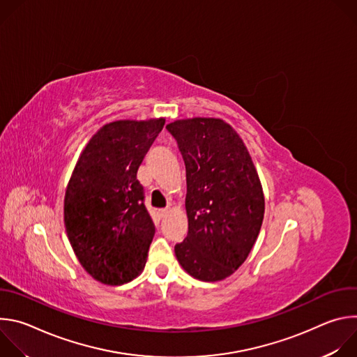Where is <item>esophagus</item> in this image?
Returning a JSON list of instances; mask_svg holds the SVG:
<instances>
[{
  "mask_svg": "<svg viewBox=\"0 0 357 357\" xmlns=\"http://www.w3.org/2000/svg\"><path fill=\"white\" fill-rule=\"evenodd\" d=\"M168 213H169V209H161V211H160V216H161V218H167Z\"/></svg>",
  "mask_w": 357,
  "mask_h": 357,
  "instance_id": "esophagus-1",
  "label": "esophagus"
}]
</instances>
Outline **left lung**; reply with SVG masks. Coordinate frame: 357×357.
<instances>
[{"mask_svg": "<svg viewBox=\"0 0 357 357\" xmlns=\"http://www.w3.org/2000/svg\"><path fill=\"white\" fill-rule=\"evenodd\" d=\"M167 130L186 168L188 236L175 245L182 268L220 281L247 259L264 218L259 174L238 134L220 119L176 120Z\"/></svg>", "mask_w": 357, "mask_h": 357, "instance_id": "obj_1", "label": "left lung"}]
</instances>
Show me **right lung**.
Returning <instances> with one entry per match:
<instances>
[{"instance_id":"1","label":"right lung","mask_w":357,"mask_h":357,"mask_svg":"<svg viewBox=\"0 0 357 357\" xmlns=\"http://www.w3.org/2000/svg\"><path fill=\"white\" fill-rule=\"evenodd\" d=\"M165 119L120 120L101 127L75 167L65 195V226L83 268L121 285L144 268L155 226L137 171Z\"/></svg>"}]
</instances>
